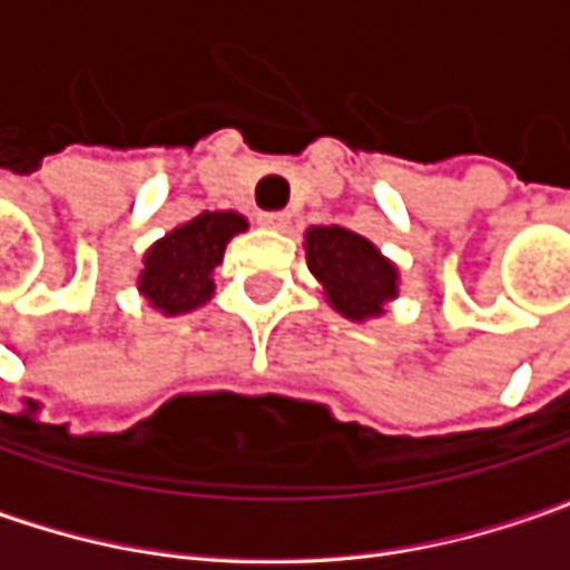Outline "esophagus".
I'll list each match as a JSON object with an SVG mask.
<instances>
[{"label":"esophagus","instance_id":"1","mask_svg":"<svg viewBox=\"0 0 570 570\" xmlns=\"http://www.w3.org/2000/svg\"><path fill=\"white\" fill-rule=\"evenodd\" d=\"M288 222H292V215H288V212H263V215H259V225H263V228L282 230V228H288Z\"/></svg>","mask_w":570,"mask_h":570}]
</instances>
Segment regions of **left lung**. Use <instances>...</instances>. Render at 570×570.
Masks as SVG:
<instances>
[{"label":"left lung","mask_w":570,"mask_h":570,"mask_svg":"<svg viewBox=\"0 0 570 570\" xmlns=\"http://www.w3.org/2000/svg\"><path fill=\"white\" fill-rule=\"evenodd\" d=\"M304 256L326 304L352 323L383 317L386 304L400 297L396 263L355 230L314 225L304 230Z\"/></svg>","instance_id":"1"}]
</instances>
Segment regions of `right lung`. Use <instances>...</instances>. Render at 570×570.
<instances>
[{
    "label": "right lung",
    "instance_id": "1",
    "mask_svg": "<svg viewBox=\"0 0 570 570\" xmlns=\"http://www.w3.org/2000/svg\"><path fill=\"white\" fill-rule=\"evenodd\" d=\"M247 228L240 212L218 208L167 230L142 256L136 288L145 304L161 317H180L203 307L215 295V269L225 259L228 240Z\"/></svg>",
    "mask_w": 570,
    "mask_h": 570
}]
</instances>
